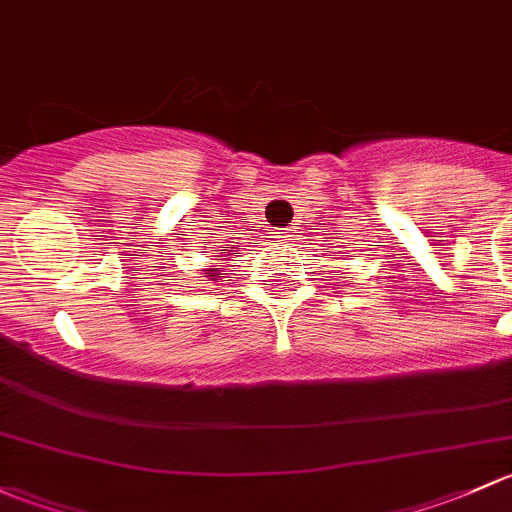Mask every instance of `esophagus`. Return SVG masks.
Returning <instances> with one entry per match:
<instances>
[{
	"label": "esophagus",
	"instance_id": "34e87169",
	"mask_svg": "<svg viewBox=\"0 0 512 512\" xmlns=\"http://www.w3.org/2000/svg\"><path fill=\"white\" fill-rule=\"evenodd\" d=\"M276 239L286 244V241L293 239V229H281V231H276Z\"/></svg>",
	"mask_w": 512,
	"mask_h": 512
}]
</instances>
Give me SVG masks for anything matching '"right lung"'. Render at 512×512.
Listing matches in <instances>:
<instances>
[{"label":"right lung","instance_id":"1","mask_svg":"<svg viewBox=\"0 0 512 512\" xmlns=\"http://www.w3.org/2000/svg\"><path fill=\"white\" fill-rule=\"evenodd\" d=\"M226 251H229V246H221V254H226ZM207 271L209 273H212V281H219V278H221V273H219V268H207Z\"/></svg>","mask_w":512,"mask_h":512}]
</instances>
